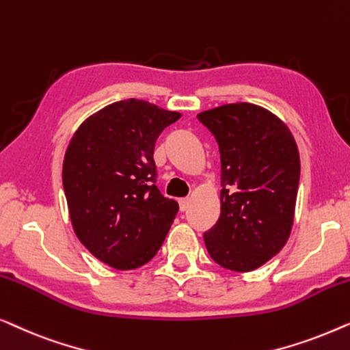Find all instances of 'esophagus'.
Masks as SVG:
<instances>
[{"label": "esophagus", "mask_w": 350, "mask_h": 350, "mask_svg": "<svg viewBox=\"0 0 350 350\" xmlns=\"http://www.w3.org/2000/svg\"><path fill=\"white\" fill-rule=\"evenodd\" d=\"M189 204H190V198H182V200H179V208H180L182 213L189 209Z\"/></svg>", "instance_id": "esophagus-1"}]
</instances>
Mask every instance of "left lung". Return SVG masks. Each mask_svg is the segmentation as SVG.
Segmentation results:
<instances>
[{
	"mask_svg": "<svg viewBox=\"0 0 350 350\" xmlns=\"http://www.w3.org/2000/svg\"><path fill=\"white\" fill-rule=\"evenodd\" d=\"M220 152V217L204 233L211 258L254 271L287 243L299 184V154L279 117L250 103L196 116Z\"/></svg>",
	"mask_w": 350,
	"mask_h": 350,
	"instance_id": "obj_1",
	"label": "left lung"
}]
</instances>
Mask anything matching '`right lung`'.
Returning a JSON list of instances; mask_svg holds the SVG:
<instances>
[{
	"instance_id": "add662e5",
	"label": "right lung",
	"mask_w": 350,
	"mask_h": 350,
	"mask_svg": "<svg viewBox=\"0 0 350 350\" xmlns=\"http://www.w3.org/2000/svg\"><path fill=\"white\" fill-rule=\"evenodd\" d=\"M180 119L142 100L117 101L77 128L63 161V189L77 238L98 260L135 269L155 257L179 204L160 193L154 147Z\"/></svg>"
}]
</instances>
